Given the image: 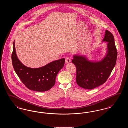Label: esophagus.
I'll use <instances>...</instances> for the list:
<instances>
[{
    "label": "esophagus",
    "instance_id": "34e87169",
    "mask_svg": "<svg viewBox=\"0 0 128 128\" xmlns=\"http://www.w3.org/2000/svg\"><path fill=\"white\" fill-rule=\"evenodd\" d=\"M71 60H70V58L68 57H66V59H65V63L67 64V63H68L70 62Z\"/></svg>",
    "mask_w": 128,
    "mask_h": 128
}]
</instances>
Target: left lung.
Here are the masks:
<instances>
[{"mask_svg": "<svg viewBox=\"0 0 128 128\" xmlns=\"http://www.w3.org/2000/svg\"><path fill=\"white\" fill-rule=\"evenodd\" d=\"M103 42H107V53L100 61H89L84 56H73L72 62L76 68V82L84 89H92L103 84L115 67L117 50L113 35L106 30Z\"/></svg>", "mask_w": 128, "mask_h": 128, "instance_id": "1", "label": "left lung"}]
</instances>
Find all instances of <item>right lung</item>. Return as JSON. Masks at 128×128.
<instances>
[{
  "label": "right lung",
  "mask_w": 128,
  "mask_h": 128,
  "mask_svg": "<svg viewBox=\"0 0 128 128\" xmlns=\"http://www.w3.org/2000/svg\"><path fill=\"white\" fill-rule=\"evenodd\" d=\"M12 60L14 70L22 83L29 89L37 92L46 91L54 86L56 75L65 61L63 58L38 68L26 67L17 56L14 42Z\"/></svg>",
  "instance_id": "1"
}]
</instances>
